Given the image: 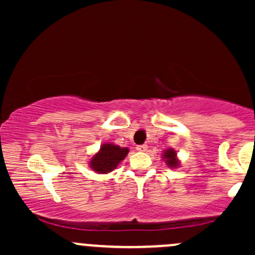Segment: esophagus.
I'll use <instances>...</instances> for the list:
<instances>
[{"instance_id": "esophagus-1", "label": "esophagus", "mask_w": 255, "mask_h": 255, "mask_svg": "<svg viewBox=\"0 0 255 255\" xmlns=\"http://www.w3.org/2000/svg\"><path fill=\"white\" fill-rule=\"evenodd\" d=\"M136 150L140 151V152H145L146 150H147V145H137L136 146Z\"/></svg>"}]
</instances>
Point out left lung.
<instances>
[{"label": "left lung", "instance_id": "1", "mask_svg": "<svg viewBox=\"0 0 255 255\" xmlns=\"http://www.w3.org/2000/svg\"><path fill=\"white\" fill-rule=\"evenodd\" d=\"M163 159H165L166 165H168L169 168H177L178 164H180V162H178L176 157V152H175V150H171V148L164 151V153H163Z\"/></svg>", "mask_w": 255, "mask_h": 255}]
</instances>
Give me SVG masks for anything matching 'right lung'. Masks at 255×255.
<instances>
[{"label": "right lung", "instance_id": "right-lung-1", "mask_svg": "<svg viewBox=\"0 0 255 255\" xmlns=\"http://www.w3.org/2000/svg\"><path fill=\"white\" fill-rule=\"evenodd\" d=\"M127 147H120L114 144H103L101 150L90 160V166L92 170L98 174H108L116 169L121 160H124L128 154Z\"/></svg>", "mask_w": 255, "mask_h": 255}]
</instances>
